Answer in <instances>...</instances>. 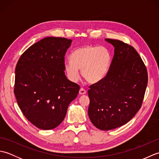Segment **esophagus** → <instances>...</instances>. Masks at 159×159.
I'll return each instance as SVG.
<instances>
[{
	"label": "esophagus",
	"instance_id": "34e87169",
	"mask_svg": "<svg viewBox=\"0 0 159 159\" xmlns=\"http://www.w3.org/2000/svg\"><path fill=\"white\" fill-rule=\"evenodd\" d=\"M87 93V91L84 89V88H80L79 90V94L80 95H84V94H85Z\"/></svg>",
	"mask_w": 159,
	"mask_h": 159
}]
</instances>
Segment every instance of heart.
Here are the masks:
<instances>
[{
    "mask_svg": "<svg viewBox=\"0 0 159 159\" xmlns=\"http://www.w3.org/2000/svg\"><path fill=\"white\" fill-rule=\"evenodd\" d=\"M70 61L64 63L68 79L76 82L80 79L79 70L87 83L96 84L101 81L108 73L111 63V54L105 47L85 45L71 53Z\"/></svg>",
    "mask_w": 159,
    "mask_h": 159,
    "instance_id": "b5f03b06",
    "label": "heart"
}]
</instances>
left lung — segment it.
I'll use <instances>...</instances> for the list:
<instances>
[{
    "instance_id": "8db88e82",
    "label": "left lung",
    "mask_w": 159,
    "mask_h": 159,
    "mask_svg": "<svg viewBox=\"0 0 159 159\" xmlns=\"http://www.w3.org/2000/svg\"><path fill=\"white\" fill-rule=\"evenodd\" d=\"M106 41L115 47L109 70L88 90L89 119L102 130L123 126L135 116L142 105L148 80L146 66L134 47L117 39Z\"/></svg>"
}]
</instances>
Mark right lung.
<instances>
[{
	"instance_id": "right-lung-1",
	"label": "right lung",
	"mask_w": 159,
	"mask_h": 159,
	"mask_svg": "<svg viewBox=\"0 0 159 159\" xmlns=\"http://www.w3.org/2000/svg\"><path fill=\"white\" fill-rule=\"evenodd\" d=\"M72 40L48 37L20 56L16 67L14 92L20 109L37 128L50 130L66 117L80 86L67 79L65 55Z\"/></svg>"
}]
</instances>
